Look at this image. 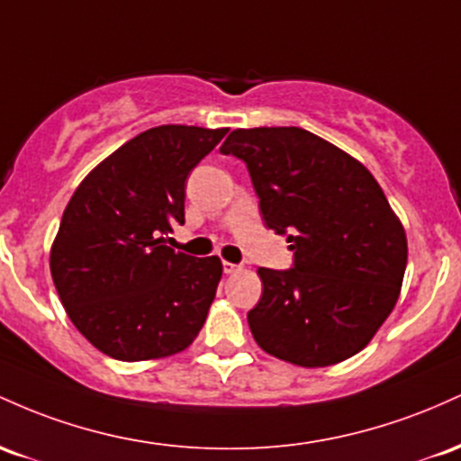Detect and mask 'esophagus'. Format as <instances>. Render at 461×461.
Returning <instances> with one entry per match:
<instances>
[{"mask_svg": "<svg viewBox=\"0 0 461 461\" xmlns=\"http://www.w3.org/2000/svg\"><path fill=\"white\" fill-rule=\"evenodd\" d=\"M240 270H241V266H235V263L224 261V272L226 274H235V272H240Z\"/></svg>", "mask_w": 461, "mask_h": 461, "instance_id": "1", "label": "esophagus"}]
</instances>
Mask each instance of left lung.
Segmentation results:
<instances>
[{
    "mask_svg": "<svg viewBox=\"0 0 461 461\" xmlns=\"http://www.w3.org/2000/svg\"><path fill=\"white\" fill-rule=\"evenodd\" d=\"M221 154L248 165L267 229L287 235L294 267H258L252 338L276 359L327 368L359 353L394 309L407 235L368 169L296 126L237 128Z\"/></svg>",
    "mask_w": 461,
    "mask_h": 461,
    "instance_id": "left-lung-1",
    "label": "left lung"
}]
</instances>
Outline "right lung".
<instances>
[{"label": "right lung", "instance_id": "1", "mask_svg": "<svg viewBox=\"0 0 461 461\" xmlns=\"http://www.w3.org/2000/svg\"><path fill=\"white\" fill-rule=\"evenodd\" d=\"M229 128L157 126L91 169L50 250L74 327L119 361L172 357L198 338L224 267L163 246L185 224V180Z\"/></svg>", "mask_w": 461, "mask_h": 461}]
</instances>
